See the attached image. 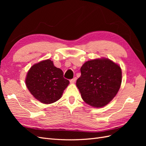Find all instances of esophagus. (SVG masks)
Wrapping results in <instances>:
<instances>
[{"label": "esophagus", "mask_w": 146, "mask_h": 146, "mask_svg": "<svg viewBox=\"0 0 146 146\" xmlns=\"http://www.w3.org/2000/svg\"><path fill=\"white\" fill-rule=\"evenodd\" d=\"M76 80H77V78L74 77V78L71 79V80H70V83H75V82L76 81Z\"/></svg>", "instance_id": "34e87169"}]
</instances>
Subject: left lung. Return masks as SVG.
<instances>
[{"instance_id":"1","label":"left lung","mask_w":146,"mask_h":146,"mask_svg":"<svg viewBox=\"0 0 146 146\" xmlns=\"http://www.w3.org/2000/svg\"><path fill=\"white\" fill-rule=\"evenodd\" d=\"M80 71L76 85L87 104L103 107L117 94L122 82V70L111 60L103 58L88 61Z\"/></svg>"}]
</instances>
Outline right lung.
I'll use <instances>...</instances> for the list:
<instances>
[{
    "label": "right lung",
    "mask_w": 146,
    "mask_h": 146,
    "mask_svg": "<svg viewBox=\"0 0 146 146\" xmlns=\"http://www.w3.org/2000/svg\"><path fill=\"white\" fill-rule=\"evenodd\" d=\"M25 84L35 99L41 103L50 104L61 98L69 81L63 77L62 70L56 68L53 61L48 59L30 68Z\"/></svg>",
    "instance_id": "right-lung-1"
}]
</instances>
